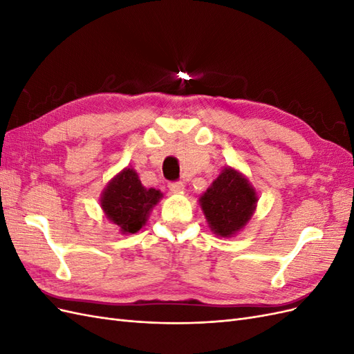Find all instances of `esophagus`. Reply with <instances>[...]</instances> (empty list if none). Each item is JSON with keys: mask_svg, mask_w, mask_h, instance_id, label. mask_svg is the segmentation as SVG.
<instances>
[{"mask_svg": "<svg viewBox=\"0 0 354 354\" xmlns=\"http://www.w3.org/2000/svg\"><path fill=\"white\" fill-rule=\"evenodd\" d=\"M168 187H169V190H173V192H183L185 190V183H183V181H171V183H168Z\"/></svg>", "mask_w": 354, "mask_h": 354, "instance_id": "obj_1", "label": "esophagus"}]
</instances>
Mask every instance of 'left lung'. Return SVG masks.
<instances>
[{
    "mask_svg": "<svg viewBox=\"0 0 354 354\" xmlns=\"http://www.w3.org/2000/svg\"><path fill=\"white\" fill-rule=\"evenodd\" d=\"M199 202L211 230L227 238L239 232L251 218L257 194L238 171L224 168Z\"/></svg>",
    "mask_w": 354,
    "mask_h": 354,
    "instance_id": "8db88e82",
    "label": "left lung"
}]
</instances>
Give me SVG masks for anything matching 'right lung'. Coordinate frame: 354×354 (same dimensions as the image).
I'll use <instances>...</instances> for the list:
<instances>
[{"label": "right lung", "instance_id": "1", "mask_svg": "<svg viewBox=\"0 0 354 354\" xmlns=\"http://www.w3.org/2000/svg\"><path fill=\"white\" fill-rule=\"evenodd\" d=\"M160 196L162 194L159 190L142 186L134 169L125 168L104 189L100 203L106 217L122 233H136L142 229L149 211L156 205Z\"/></svg>", "mask_w": 354, "mask_h": 354}]
</instances>
